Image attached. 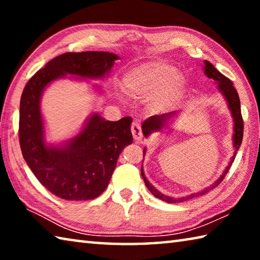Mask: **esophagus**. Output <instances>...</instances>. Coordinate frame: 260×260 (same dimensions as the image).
<instances>
[{
  "mask_svg": "<svg viewBox=\"0 0 260 260\" xmlns=\"http://www.w3.org/2000/svg\"><path fill=\"white\" fill-rule=\"evenodd\" d=\"M131 129H132V134H133V138H134L136 142H139V141L142 140L143 134H142V128H141L140 122L134 121L133 124H132Z\"/></svg>",
  "mask_w": 260,
  "mask_h": 260,
  "instance_id": "obj_1",
  "label": "esophagus"
}]
</instances>
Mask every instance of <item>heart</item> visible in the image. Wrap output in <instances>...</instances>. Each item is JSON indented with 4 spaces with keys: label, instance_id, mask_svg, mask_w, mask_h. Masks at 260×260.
Returning <instances> with one entry per match:
<instances>
[{
    "label": "heart",
    "instance_id": "heart-1",
    "mask_svg": "<svg viewBox=\"0 0 260 260\" xmlns=\"http://www.w3.org/2000/svg\"><path fill=\"white\" fill-rule=\"evenodd\" d=\"M124 85L134 98L148 99L152 112H165L178 105L186 91L187 82L177 69L162 60H151L126 73Z\"/></svg>",
    "mask_w": 260,
    "mask_h": 260
}]
</instances>
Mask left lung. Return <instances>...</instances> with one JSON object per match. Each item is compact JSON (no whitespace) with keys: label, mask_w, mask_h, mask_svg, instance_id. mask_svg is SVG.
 Returning <instances> with one entry per match:
<instances>
[{"label":"left lung","mask_w":260,"mask_h":260,"mask_svg":"<svg viewBox=\"0 0 260 260\" xmlns=\"http://www.w3.org/2000/svg\"><path fill=\"white\" fill-rule=\"evenodd\" d=\"M203 70H204L205 76L209 79H212V80H214V82L218 85L219 93L221 94L223 96V99L226 100L228 109H230V111H231L233 122H234V128H233V132H234V133H233V147H234V153H233V156L231 158L230 162H228V165L226 166L225 171H223L222 174L220 175V178L217 180V181L213 182L208 188H205L204 190H202L200 192H193V193H190V195H187L184 197H179V199H174V197L166 196V195H164V193H161L159 190H157V189L147 180L146 175H144V172H143V166L141 167V175H142L147 188L150 190V192L153 196L161 201L167 202V203H179V202L191 200V199H193V197L205 195L206 192H209L210 190H212V189L217 187L218 184L222 181L223 178H225V175L227 174L228 171H230L233 161H234V159H235L236 152H237V150H239V148L242 143V139H243V119H242V114H241L240 98H239V94H237V91L234 88V86H233V82L230 80V79L223 76V74L220 73L218 70L215 69L213 65L208 60H204ZM179 113L180 112H178V111H172L169 113L156 114V116L149 117L148 119L144 120L142 124L143 135L146 136V138H149V136H150L152 133H156V132H161L162 129L167 128V127L172 124L175 118H178ZM144 155H146V148L143 149V158H144Z\"/></svg>","instance_id":"left-lung-1"}]
</instances>
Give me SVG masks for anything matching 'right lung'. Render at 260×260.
Returning a JSON list of instances; mask_svg holds the SVG:
<instances>
[{"mask_svg":"<svg viewBox=\"0 0 260 260\" xmlns=\"http://www.w3.org/2000/svg\"><path fill=\"white\" fill-rule=\"evenodd\" d=\"M119 56L108 51L65 52L39 70L25 86L19 107V143L35 177L54 195L67 201H87L107 189L124 148L133 142L132 118L105 120L94 112L72 139L48 143L41 113L46 88L58 79L109 77ZM95 89L102 90L99 85Z\"/></svg>","mask_w":260,"mask_h":260,"instance_id":"right-lung-1","label":"right lung"}]
</instances>
